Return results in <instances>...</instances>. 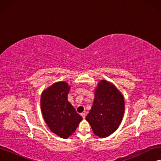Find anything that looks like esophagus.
<instances>
[{
	"label": "esophagus",
	"instance_id": "esophagus-1",
	"mask_svg": "<svg viewBox=\"0 0 161 161\" xmlns=\"http://www.w3.org/2000/svg\"><path fill=\"white\" fill-rule=\"evenodd\" d=\"M80 115H81V116L82 117V118H83V119H85V117H86V114H85V113H82Z\"/></svg>",
	"mask_w": 161,
	"mask_h": 161
}]
</instances>
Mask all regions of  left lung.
Instances as JSON below:
<instances>
[{
	"label": "left lung",
	"mask_w": 161,
	"mask_h": 161,
	"mask_svg": "<svg viewBox=\"0 0 161 161\" xmlns=\"http://www.w3.org/2000/svg\"><path fill=\"white\" fill-rule=\"evenodd\" d=\"M124 110L121 92L111 82L101 80L95 89L93 104L86 120L96 136L106 138L118 128Z\"/></svg>",
	"instance_id": "1"
}]
</instances>
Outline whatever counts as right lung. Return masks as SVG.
<instances>
[{"instance_id":"add662e5","label":"right lung","mask_w":161,"mask_h":161,"mask_svg":"<svg viewBox=\"0 0 161 161\" xmlns=\"http://www.w3.org/2000/svg\"><path fill=\"white\" fill-rule=\"evenodd\" d=\"M70 89L66 81L56 82L43 90L41 96L43 119L52 132L62 138L70 136L82 120L68 101Z\"/></svg>"}]
</instances>
